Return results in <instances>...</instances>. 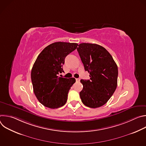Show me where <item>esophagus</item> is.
Segmentation results:
<instances>
[{
    "label": "esophagus",
    "instance_id": "34e87169",
    "mask_svg": "<svg viewBox=\"0 0 146 146\" xmlns=\"http://www.w3.org/2000/svg\"><path fill=\"white\" fill-rule=\"evenodd\" d=\"M76 81H77V82H79V81H80V78H76Z\"/></svg>",
    "mask_w": 146,
    "mask_h": 146
}]
</instances>
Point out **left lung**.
Masks as SVG:
<instances>
[{"instance_id": "left-lung-1", "label": "left lung", "mask_w": 146, "mask_h": 146, "mask_svg": "<svg viewBox=\"0 0 146 146\" xmlns=\"http://www.w3.org/2000/svg\"><path fill=\"white\" fill-rule=\"evenodd\" d=\"M90 80H81L83 86L80 96L82 103L91 108L105 105L117 86L118 67L110 54L101 46L81 43L77 48Z\"/></svg>"}]
</instances>
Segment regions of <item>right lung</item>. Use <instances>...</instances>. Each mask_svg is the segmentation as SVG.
<instances>
[{"label":"right lung","instance_id":"add662e5","mask_svg":"<svg viewBox=\"0 0 146 146\" xmlns=\"http://www.w3.org/2000/svg\"><path fill=\"white\" fill-rule=\"evenodd\" d=\"M78 44L55 42L47 46L38 55L31 71L33 92L42 105L57 109L66 103L68 92L76 82L74 78L59 76L66 56L75 50Z\"/></svg>","mask_w":146,"mask_h":146}]
</instances>
